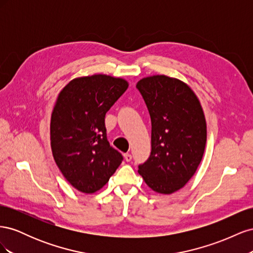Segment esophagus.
Masks as SVG:
<instances>
[{
  "mask_svg": "<svg viewBox=\"0 0 253 253\" xmlns=\"http://www.w3.org/2000/svg\"><path fill=\"white\" fill-rule=\"evenodd\" d=\"M125 159H126V162H131V160H132V155L131 154H129V153H126V154H125Z\"/></svg>",
  "mask_w": 253,
  "mask_h": 253,
  "instance_id": "1",
  "label": "esophagus"
}]
</instances>
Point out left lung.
Wrapping results in <instances>:
<instances>
[{"instance_id":"8db88e82","label":"left lung","mask_w":253,"mask_h":253,"mask_svg":"<svg viewBox=\"0 0 253 253\" xmlns=\"http://www.w3.org/2000/svg\"><path fill=\"white\" fill-rule=\"evenodd\" d=\"M152 122L151 155L138 166L145 183L157 193L171 194L191 179L200 166L207 126L200 100L178 79L156 75L138 81Z\"/></svg>"}]
</instances>
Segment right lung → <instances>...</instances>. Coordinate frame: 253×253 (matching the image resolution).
Returning <instances> with one entry per match:
<instances>
[{
	"label": "right lung",
	"mask_w": 253,
	"mask_h": 253,
	"mask_svg": "<svg viewBox=\"0 0 253 253\" xmlns=\"http://www.w3.org/2000/svg\"><path fill=\"white\" fill-rule=\"evenodd\" d=\"M127 86L122 78L86 76L66 84L57 98L50 119L52 156L80 192L100 190L124 160L106 138L104 118Z\"/></svg>",
	"instance_id": "add662e5"
}]
</instances>
